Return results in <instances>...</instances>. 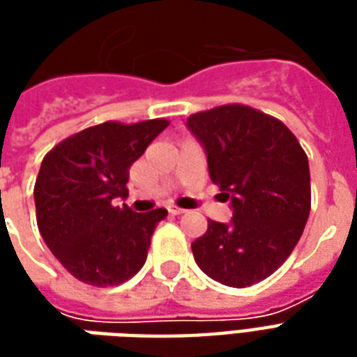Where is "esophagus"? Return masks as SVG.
Returning <instances> with one entry per match:
<instances>
[{"label":"esophagus","mask_w":357,"mask_h":357,"mask_svg":"<svg viewBox=\"0 0 357 357\" xmlns=\"http://www.w3.org/2000/svg\"><path fill=\"white\" fill-rule=\"evenodd\" d=\"M168 212H170L172 216H179V214H183L185 210L178 208V206H168Z\"/></svg>","instance_id":"1"}]
</instances>
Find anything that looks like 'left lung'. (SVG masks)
I'll return each instance as SVG.
<instances>
[{
    "instance_id": "8db88e82",
    "label": "left lung",
    "mask_w": 357,
    "mask_h": 357,
    "mask_svg": "<svg viewBox=\"0 0 357 357\" xmlns=\"http://www.w3.org/2000/svg\"><path fill=\"white\" fill-rule=\"evenodd\" d=\"M187 130L233 212L227 224L208 220L191 245L195 262L227 287L260 283L291 256L310 216L306 153L283 122L243 105L197 112Z\"/></svg>"
}]
</instances>
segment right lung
Returning a JSON list of instances; mask_svg holds the SVG:
<instances>
[{
	"instance_id": "obj_1",
	"label": "right lung",
	"mask_w": 357,
	"mask_h": 357,
	"mask_svg": "<svg viewBox=\"0 0 357 357\" xmlns=\"http://www.w3.org/2000/svg\"><path fill=\"white\" fill-rule=\"evenodd\" d=\"M166 126L162 118L105 122L61 141L42 160L34 185L38 229L82 283H124L147 260L151 235L168 210L137 214L126 204L114 206V199L128 197L130 166Z\"/></svg>"
}]
</instances>
